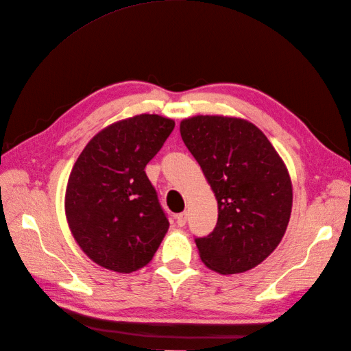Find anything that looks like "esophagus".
Returning a JSON list of instances; mask_svg holds the SVG:
<instances>
[{
	"label": "esophagus",
	"mask_w": 351,
	"mask_h": 351,
	"mask_svg": "<svg viewBox=\"0 0 351 351\" xmlns=\"http://www.w3.org/2000/svg\"><path fill=\"white\" fill-rule=\"evenodd\" d=\"M174 218H176L177 226L178 227H183V226H186V222H187V212H182V214H177Z\"/></svg>",
	"instance_id": "34e87169"
}]
</instances>
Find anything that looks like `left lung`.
<instances>
[{
    "label": "left lung",
    "mask_w": 351,
    "mask_h": 351,
    "mask_svg": "<svg viewBox=\"0 0 351 351\" xmlns=\"http://www.w3.org/2000/svg\"><path fill=\"white\" fill-rule=\"evenodd\" d=\"M187 149L218 202V221L195 239L199 256L219 274L246 272L267 259L289 226L291 180L256 125L234 117L196 115L180 123Z\"/></svg>",
    "instance_id": "left-lung-1"
}]
</instances>
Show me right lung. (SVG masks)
I'll return each mask as SVG.
<instances>
[{
  "label": "right lung",
  "instance_id": "1",
  "mask_svg": "<svg viewBox=\"0 0 351 351\" xmlns=\"http://www.w3.org/2000/svg\"><path fill=\"white\" fill-rule=\"evenodd\" d=\"M174 121L141 114L105 127L69 177L66 217L80 249L101 267L130 274L154 258L169 222L145 173Z\"/></svg>",
  "mask_w": 351,
  "mask_h": 351
}]
</instances>
